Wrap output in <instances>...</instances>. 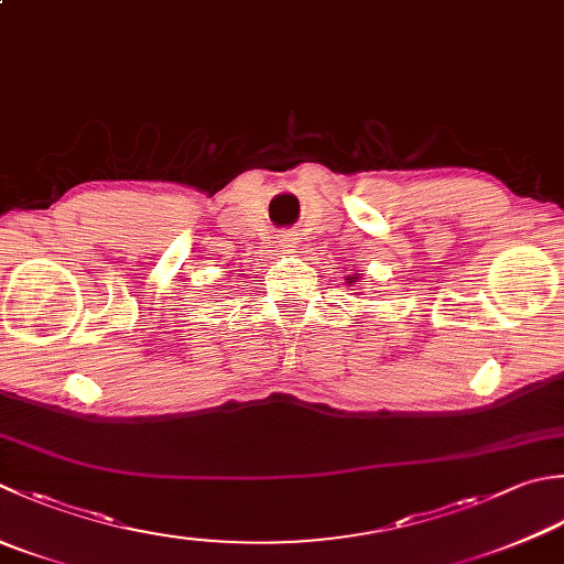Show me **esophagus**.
<instances>
[{
    "mask_svg": "<svg viewBox=\"0 0 564 564\" xmlns=\"http://www.w3.org/2000/svg\"><path fill=\"white\" fill-rule=\"evenodd\" d=\"M279 247L283 251H291L295 247V235H293V231H283V235H279Z\"/></svg>",
    "mask_w": 564,
    "mask_h": 564,
    "instance_id": "34e87169",
    "label": "esophagus"
}]
</instances>
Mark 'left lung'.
I'll use <instances>...</instances> for the list:
<instances>
[{
	"instance_id": "8db88e82",
	"label": "left lung",
	"mask_w": 564,
	"mask_h": 564,
	"mask_svg": "<svg viewBox=\"0 0 564 564\" xmlns=\"http://www.w3.org/2000/svg\"><path fill=\"white\" fill-rule=\"evenodd\" d=\"M357 275H359V273H351V275H347V283H349V285L355 283V281H357Z\"/></svg>"
}]
</instances>
